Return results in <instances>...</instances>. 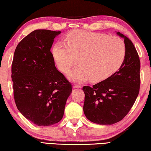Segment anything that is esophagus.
I'll return each instance as SVG.
<instances>
[{"instance_id": "obj_1", "label": "esophagus", "mask_w": 151, "mask_h": 151, "mask_svg": "<svg viewBox=\"0 0 151 151\" xmlns=\"http://www.w3.org/2000/svg\"><path fill=\"white\" fill-rule=\"evenodd\" d=\"M74 88H81V86L80 85H78V84H73V86Z\"/></svg>"}]
</instances>
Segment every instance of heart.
I'll return each mask as SVG.
<instances>
[{
	"mask_svg": "<svg viewBox=\"0 0 151 151\" xmlns=\"http://www.w3.org/2000/svg\"><path fill=\"white\" fill-rule=\"evenodd\" d=\"M126 45L121 38L103 34L74 30L66 38V45L57 43L52 55L60 71L68 73L77 63L80 64L69 75L75 82L89 80L97 83L106 80L121 68L126 57Z\"/></svg>",
	"mask_w": 151,
	"mask_h": 151,
	"instance_id": "b5f03b06",
	"label": "heart"
}]
</instances>
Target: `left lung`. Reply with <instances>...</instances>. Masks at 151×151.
Listing matches in <instances>:
<instances>
[{
	"label": "left lung",
	"instance_id": "left-lung-1",
	"mask_svg": "<svg viewBox=\"0 0 151 151\" xmlns=\"http://www.w3.org/2000/svg\"><path fill=\"white\" fill-rule=\"evenodd\" d=\"M124 39L126 57L119 70L106 80L92 87H83L85 94L83 110L90 122L112 125L126 116L137 98L140 84V62L132 41L119 32Z\"/></svg>",
	"mask_w": 151,
	"mask_h": 151
}]
</instances>
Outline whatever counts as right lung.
Returning <instances> with one entry per match:
<instances>
[{
    "label": "right lung",
    "mask_w": 151,
    "mask_h": 151,
    "mask_svg": "<svg viewBox=\"0 0 151 151\" xmlns=\"http://www.w3.org/2000/svg\"><path fill=\"white\" fill-rule=\"evenodd\" d=\"M61 32L36 29L18 44L11 68L13 94L19 112L39 126L63 117L72 86L57 69L50 48Z\"/></svg>",
    "instance_id": "add662e5"
}]
</instances>
